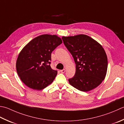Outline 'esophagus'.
<instances>
[{
  "label": "esophagus",
  "mask_w": 124,
  "mask_h": 124,
  "mask_svg": "<svg viewBox=\"0 0 124 124\" xmlns=\"http://www.w3.org/2000/svg\"><path fill=\"white\" fill-rule=\"evenodd\" d=\"M60 72H61L62 74H64V72H65V69H63V70H60Z\"/></svg>",
  "instance_id": "34e87169"
}]
</instances>
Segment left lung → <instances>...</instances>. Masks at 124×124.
I'll use <instances>...</instances> for the list:
<instances>
[{"label":"left lung","instance_id":"obj_1","mask_svg":"<svg viewBox=\"0 0 124 124\" xmlns=\"http://www.w3.org/2000/svg\"><path fill=\"white\" fill-rule=\"evenodd\" d=\"M76 63L74 76L70 85L81 91H90L105 79L108 57L101 45L90 36L79 34L62 38Z\"/></svg>","mask_w":124,"mask_h":124}]
</instances>
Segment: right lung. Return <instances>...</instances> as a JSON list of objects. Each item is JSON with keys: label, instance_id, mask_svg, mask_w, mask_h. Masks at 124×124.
Masks as SVG:
<instances>
[{"label": "right lung", "instance_id": "1", "mask_svg": "<svg viewBox=\"0 0 124 124\" xmlns=\"http://www.w3.org/2000/svg\"><path fill=\"white\" fill-rule=\"evenodd\" d=\"M62 43L57 35L43 34L33 39L23 47L17 59L16 68L26 85L41 90L52 83L57 71L50 67L51 54Z\"/></svg>", "mask_w": 124, "mask_h": 124}]
</instances>
